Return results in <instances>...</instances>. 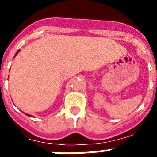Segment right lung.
Instances as JSON below:
<instances>
[{"label": "right lung", "mask_w": 157, "mask_h": 157, "mask_svg": "<svg viewBox=\"0 0 157 157\" xmlns=\"http://www.w3.org/2000/svg\"><path fill=\"white\" fill-rule=\"evenodd\" d=\"M20 52V51H18V52H17V53H16V56H17V54H18V52ZM25 115H26V114H25ZM27 116H28V117H31V115H27Z\"/></svg>", "instance_id": "obj_1"}]
</instances>
